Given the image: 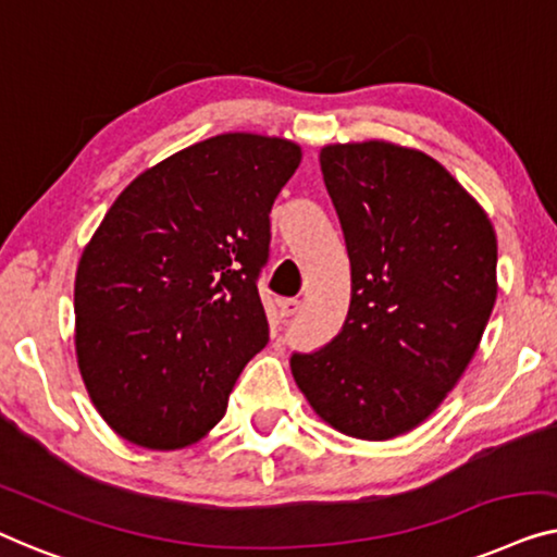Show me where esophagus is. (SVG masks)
I'll return each mask as SVG.
<instances>
[{
	"mask_svg": "<svg viewBox=\"0 0 557 557\" xmlns=\"http://www.w3.org/2000/svg\"><path fill=\"white\" fill-rule=\"evenodd\" d=\"M297 310H300V300H295V297H287V300H280V312L285 318H293L297 315Z\"/></svg>",
	"mask_w": 557,
	"mask_h": 557,
	"instance_id": "esophagus-1",
	"label": "esophagus"
}]
</instances>
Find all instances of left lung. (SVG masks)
I'll return each mask as SVG.
<instances>
[{
    "mask_svg": "<svg viewBox=\"0 0 557 557\" xmlns=\"http://www.w3.org/2000/svg\"><path fill=\"white\" fill-rule=\"evenodd\" d=\"M320 169L346 234L350 308L325 348L289 368L335 432L386 442L424 424L480 348L497 300L495 226L417 148L327 144Z\"/></svg>",
    "mask_w": 557,
    "mask_h": 557,
    "instance_id": "8db88e82",
    "label": "left lung"
}]
</instances>
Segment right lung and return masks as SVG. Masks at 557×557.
I'll list each match as a JSON object with an SVG mask.
<instances>
[{"label":"right lung","mask_w":557,"mask_h":557,"mask_svg":"<svg viewBox=\"0 0 557 557\" xmlns=\"http://www.w3.org/2000/svg\"><path fill=\"white\" fill-rule=\"evenodd\" d=\"M300 146L222 133L119 194L75 275V354L106 424L144 449H184L224 417L270 327L257 277L270 211Z\"/></svg>","instance_id":"1"}]
</instances>
